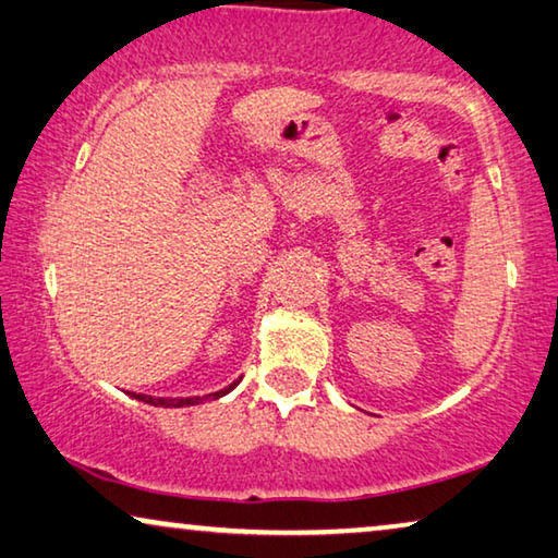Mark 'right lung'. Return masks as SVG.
<instances>
[{"label": "right lung", "mask_w": 558, "mask_h": 558, "mask_svg": "<svg viewBox=\"0 0 558 558\" xmlns=\"http://www.w3.org/2000/svg\"><path fill=\"white\" fill-rule=\"evenodd\" d=\"M238 381H232L230 387L219 389V391H211V395H204V397H151V395H136V391H129V397L138 399V402H146V404H154V407H194V404H202L207 402V399H219L225 395H230V391L238 387Z\"/></svg>", "instance_id": "right-lung-1"}]
</instances>
